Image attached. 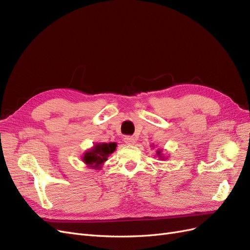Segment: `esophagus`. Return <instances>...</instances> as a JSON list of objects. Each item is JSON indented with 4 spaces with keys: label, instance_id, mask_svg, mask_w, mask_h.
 Returning <instances> with one entry per match:
<instances>
[{
    "label": "esophagus",
    "instance_id": "34e87169",
    "mask_svg": "<svg viewBox=\"0 0 250 250\" xmlns=\"http://www.w3.org/2000/svg\"><path fill=\"white\" fill-rule=\"evenodd\" d=\"M124 142L128 144V145H132V144L135 143V139L133 137H126L124 138Z\"/></svg>",
    "mask_w": 250,
    "mask_h": 250
}]
</instances>
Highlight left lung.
Wrapping results in <instances>:
<instances>
[{
    "label": "left lung",
    "mask_w": 250,
    "mask_h": 250,
    "mask_svg": "<svg viewBox=\"0 0 250 250\" xmlns=\"http://www.w3.org/2000/svg\"><path fill=\"white\" fill-rule=\"evenodd\" d=\"M157 155H158V156H161V150H160V151H157Z\"/></svg>",
    "instance_id": "obj_1"
}]
</instances>
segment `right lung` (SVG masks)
Returning a JSON list of instances; mask_svg holds the SVG:
<instances>
[{
    "mask_svg": "<svg viewBox=\"0 0 250 250\" xmlns=\"http://www.w3.org/2000/svg\"><path fill=\"white\" fill-rule=\"evenodd\" d=\"M116 143L97 144L93 149H90L84 154L83 162L89 165L90 167L92 166L93 167H99L101 164L107 160V156L116 150Z\"/></svg>",
    "mask_w": 250,
    "mask_h": 250,
    "instance_id": "add662e5",
    "label": "right lung"
}]
</instances>
